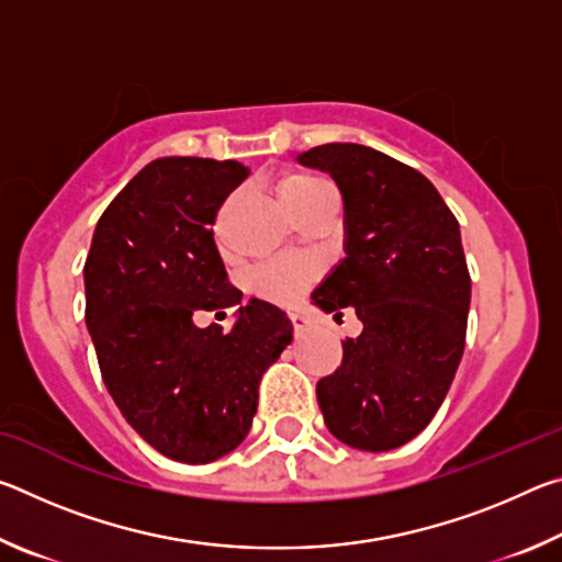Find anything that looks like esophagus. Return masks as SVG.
I'll return each instance as SVG.
<instances>
[{"label": "esophagus", "instance_id": "1", "mask_svg": "<svg viewBox=\"0 0 562 562\" xmlns=\"http://www.w3.org/2000/svg\"><path fill=\"white\" fill-rule=\"evenodd\" d=\"M290 319H292V327H294V331H304L310 327V319L302 315V312H297V310H292L290 312Z\"/></svg>", "mask_w": 562, "mask_h": 562}]
</instances>
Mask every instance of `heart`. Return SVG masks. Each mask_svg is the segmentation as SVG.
<instances>
[{"instance_id":"heart-1","label":"heart","mask_w":562,"mask_h":562,"mask_svg":"<svg viewBox=\"0 0 562 562\" xmlns=\"http://www.w3.org/2000/svg\"><path fill=\"white\" fill-rule=\"evenodd\" d=\"M278 193L288 211L300 217L302 213L312 211V207L322 205L325 201L337 198L335 186L329 183L327 178L315 176V173H292L284 176L278 186ZM317 270L315 265L310 262H290V260H278L265 265L262 270L255 272V292L262 294L268 300H292L297 297L300 290L315 278Z\"/></svg>"}]
</instances>
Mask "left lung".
Here are the masks:
<instances>
[{"mask_svg": "<svg viewBox=\"0 0 562 562\" xmlns=\"http://www.w3.org/2000/svg\"><path fill=\"white\" fill-rule=\"evenodd\" d=\"M335 180L345 203V258L312 292L361 335L317 382L329 434L359 451H392L426 429L459 369L471 307L459 221L418 170L359 144L297 156Z\"/></svg>", "mask_w": 562, "mask_h": 562, "instance_id": "8db88e82", "label": "left lung"}]
</instances>
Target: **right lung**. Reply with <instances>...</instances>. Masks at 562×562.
I'll return each instance as SVG.
<instances>
[{
  "label": "right lung",
  "mask_w": 562,
  "mask_h": 562,
  "mask_svg": "<svg viewBox=\"0 0 562 562\" xmlns=\"http://www.w3.org/2000/svg\"><path fill=\"white\" fill-rule=\"evenodd\" d=\"M247 176L235 160H150L103 211L83 265L103 384L140 439L180 463L245 441L260 379L292 341L280 307H240L213 240L217 211ZM227 306L238 307L231 333L194 327L195 311Z\"/></svg>",
  "instance_id": "1"
}]
</instances>
